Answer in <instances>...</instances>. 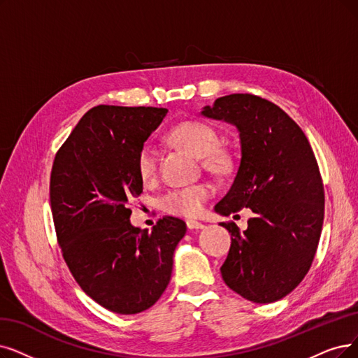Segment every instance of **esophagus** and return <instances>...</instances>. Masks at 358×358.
<instances>
[{"label": "esophagus", "mask_w": 358, "mask_h": 358, "mask_svg": "<svg viewBox=\"0 0 358 358\" xmlns=\"http://www.w3.org/2000/svg\"><path fill=\"white\" fill-rule=\"evenodd\" d=\"M187 226L188 229H203L204 224L201 222H196V220H187Z\"/></svg>", "instance_id": "1"}]
</instances>
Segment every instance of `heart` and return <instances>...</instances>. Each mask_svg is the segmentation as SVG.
I'll list each match as a JSON object with an SVG mask.
<instances>
[{
  "label": "heart",
  "mask_w": 358,
  "mask_h": 358,
  "mask_svg": "<svg viewBox=\"0 0 358 358\" xmlns=\"http://www.w3.org/2000/svg\"><path fill=\"white\" fill-rule=\"evenodd\" d=\"M167 136L173 144L191 151L198 157H203V167L213 171V173H226L232 167V155L224 150L216 148L219 144V135L213 126L204 122H182L176 124ZM157 164H159V152L151 142H145L136 155V170L139 178L144 182L152 180L157 173ZM213 194L214 188L208 182L175 187L162 195L160 207L163 211L173 214V216L196 217Z\"/></svg>",
  "instance_id": "b5f03b06"
}]
</instances>
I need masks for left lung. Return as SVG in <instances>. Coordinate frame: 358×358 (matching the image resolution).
Masks as SVG:
<instances>
[{
	"label": "left lung",
	"instance_id": "left-lung-1",
	"mask_svg": "<svg viewBox=\"0 0 358 358\" xmlns=\"http://www.w3.org/2000/svg\"><path fill=\"white\" fill-rule=\"evenodd\" d=\"M203 114L234 123L241 139L232 187L216 211L254 213L245 232L222 222L232 235L222 278L248 301H278L304 279L317 251L324 188L316 155L301 127L259 95L220 96Z\"/></svg>",
	"mask_w": 358,
	"mask_h": 358
}]
</instances>
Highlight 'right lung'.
Instances as JSON below:
<instances>
[{"mask_svg":"<svg viewBox=\"0 0 358 358\" xmlns=\"http://www.w3.org/2000/svg\"><path fill=\"white\" fill-rule=\"evenodd\" d=\"M167 113L96 106L57 151L50 203L63 259L82 291L117 314L154 306L167 288L187 223L164 216L152 231L129 222L144 182L136 155Z\"/></svg>","mask_w":358,"mask_h":358,"instance_id":"add662e5","label":"right lung"}]
</instances>
